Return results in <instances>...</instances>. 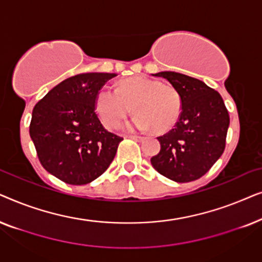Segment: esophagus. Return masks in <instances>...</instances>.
<instances>
[{"label": "esophagus", "mask_w": 262, "mask_h": 262, "mask_svg": "<svg viewBox=\"0 0 262 262\" xmlns=\"http://www.w3.org/2000/svg\"><path fill=\"white\" fill-rule=\"evenodd\" d=\"M128 138L135 139V141H142V139H143L142 136H137V135H131V136H128Z\"/></svg>", "instance_id": "obj_1"}]
</instances>
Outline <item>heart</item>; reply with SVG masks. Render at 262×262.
Wrapping results in <instances>:
<instances>
[{"mask_svg": "<svg viewBox=\"0 0 262 262\" xmlns=\"http://www.w3.org/2000/svg\"><path fill=\"white\" fill-rule=\"evenodd\" d=\"M132 107L135 124L139 128H149L156 134L169 131L182 112V100L178 89L163 84L155 78L134 76L125 78L117 89H100L95 108L100 120L107 128H117Z\"/></svg>", "mask_w": 262, "mask_h": 262, "instance_id": "obj_1", "label": "heart"}]
</instances>
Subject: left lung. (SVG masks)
Masks as SVG:
<instances>
[{
	"label": "left lung",
	"mask_w": 262,
	"mask_h": 262,
	"mask_svg": "<svg viewBox=\"0 0 262 262\" xmlns=\"http://www.w3.org/2000/svg\"><path fill=\"white\" fill-rule=\"evenodd\" d=\"M178 89L182 112L174 128L160 136L161 150L151 157L155 169L170 180L189 182L205 175L225 149L230 118L220 93L198 78L162 71Z\"/></svg>",
	"instance_id": "8db88e82"
}]
</instances>
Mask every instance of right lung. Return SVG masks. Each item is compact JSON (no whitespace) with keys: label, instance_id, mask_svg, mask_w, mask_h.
Wrapping results in <instances>:
<instances>
[{"label":"right lung","instance_id":"obj_1","mask_svg":"<svg viewBox=\"0 0 262 262\" xmlns=\"http://www.w3.org/2000/svg\"><path fill=\"white\" fill-rule=\"evenodd\" d=\"M117 76L87 73L52 88L32 112L30 136L41 166L69 185H85L105 173L123 137L108 132L95 112L96 95Z\"/></svg>","mask_w":262,"mask_h":262}]
</instances>
